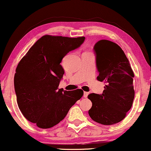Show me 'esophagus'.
I'll use <instances>...</instances> for the list:
<instances>
[{
	"label": "esophagus",
	"mask_w": 151,
	"mask_h": 151,
	"mask_svg": "<svg viewBox=\"0 0 151 151\" xmlns=\"http://www.w3.org/2000/svg\"><path fill=\"white\" fill-rule=\"evenodd\" d=\"M88 94H89V93H88V92H84V93H83V98H87L88 95Z\"/></svg>",
	"instance_id": "34e87169"
}]
</instances>
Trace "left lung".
I'll return each instance as SVG.
<instances>
[{"instance_id": "8db88e82", "label": "left lung", "mask_w": 151, "mask_h": 151, "mask_svg": "<svg viewBox=\"0 0 151 151\" xmlns=\"http://www.w3.org/2000/svg\"><path fill=\"white\" fill-rule=\"evenodd\" d=\"M97 79L105 83L101 95L91 93L88 114L93 121L105 125L121 121L130 109L134 98V72L124 51L117 44L102 40L94 46Z\"/></svg>"}]
</instances>
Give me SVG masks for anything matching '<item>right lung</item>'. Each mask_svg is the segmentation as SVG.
I'll return each instance as SVG.
<instances>
[{
    "label": "right lung",
    "mask_w": 151,
    "mask_h": 151,
    "mask_svg": "<svg viewBox=\"0 0 151 151\" xmlns=\"http://www.w3.org/2000/svg\"><path fill=\"white\" fill-rule=\"evenodd\" d=\"M84 40L44 35L19 63L14 79L17 104L24 117L40 128L60 123L83 96L81 89L63 91L58 86L64 74L62 59Z\"/></svg>",
    "instance_id": "obj_1"
}]
</instances>
